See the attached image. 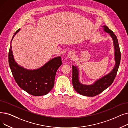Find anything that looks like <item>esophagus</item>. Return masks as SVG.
<instances>
[{"label":"esophagus","instance_id":"1","mask_svg":"<svg viewBox=\"0 0 128 128\" xmlns=\"http://www.w3.org/2000/svg\"><path fill=\"white\" fill-rule=\"evenodd\" d=\"M74 56V54L73 52H70L68 54V58H73Z\"/></svg>","mask_w":128,"mask_h":128}]
</instances>
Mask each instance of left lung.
Instances as JSON below:
<instances>
[{"instance_id": "obj_1", "label": "left lung", "mask_w": 128, "mask_h": 128, "mask_svg": "<svg viewBox=\"0 0 128 128\" xmlns=\"http://www.w3.org/2000/svg\"><path fill=\"white\" fill-rule=\"evenodd\" d=\"M104 31L110 34L113 40L114 48V60L116 64L114 69L109 74L97 80L93 84L90 85H83L79 81V70L77 66H72V82L74 90L80 95L85 96L93 97L102 92L112 84L116 76L120 63L121 53L118 41L114 33L106 26H102Z\"/></svg>"}]
</instances>
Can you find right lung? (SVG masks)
<instances>
[{"label":"right lung","mask_w":128,"mask_h":128,"mask_svg":"<svg viewBox=\"0 0 128 128\" xmlns=\"http://www.w3.org/2000/svg\"><path fill=\"white\" fill-rule=\"evenodd\" d=\"M20 30V29H18L14 33L12 40ZM8 59L10 68L16 82L23 90L35 96L45 95L52 90L54 85V79L57 70L62 64L61 57L58 56L50 60L38 69H26L15 62L12 43Z\"/></svg>","instance_id":"obj_1"}]
</instances>
